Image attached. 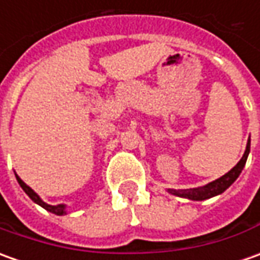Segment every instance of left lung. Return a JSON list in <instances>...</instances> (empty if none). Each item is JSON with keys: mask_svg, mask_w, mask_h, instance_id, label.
Listing matches in <instances>:
<instances>
[{"mask_svg": "<svg viewBox=\"0 0 260 260\" xmlns=\"http://www.w3.org/2000/svg\"><path fill=\"white\" fill-rule=\"evenodd\" d=\"M249 152H250V138H249L248 145H246V151L243 153V156L241 158V160H239L228 174H225L223 176H220L216 181L205 185V186L192 188V189H168V192L179 198H188L190 201H205V199H209V198L212 197L220 195V193L225 192V190L238 179V176L241 175L242 169H243L245 164H246V159H248Z\"/></svg>", "mask_w": 260, "mask_h": 260, "instance_id": "8db88e82", "label": "left lung"}]
</instances>
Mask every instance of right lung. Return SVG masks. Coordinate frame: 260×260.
Segmentation results:
<instances>
[{
  "mask_svg": "<svg viewBox=\"0 0 260 260\" xmlns=\"http://www.w3.org/2000/svg\"><path fill=\"white\" fill-rule=\"evenodd\" d=\"M15 178H17V181H18L19 186H21V188L24 189V192H25L26 195H28V197L32 199L35 204H38L40 206H42L44 209H47L48 212H52V213H55V215H65V213H67V211H65V208H67V206H65V205H56V206H52V205L45 204V202L42 201L41 198L38 197V195H37V193H35V192H34V190L31 189V188H29V186L26 185L25 182L22 181V179H21V178H19L17 174H15Z\"/></svg>",
  "mask_w": 260,
  "mask_h": 260,
  "instance_id": "add662e5",
  "label": "right lung"
}]
</instances>
